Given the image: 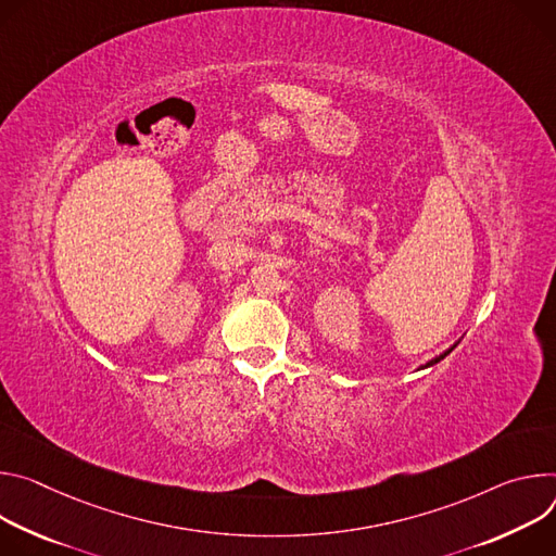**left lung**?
Wrapping results in <instances>:
<instances>
[{
	"label": "left lung",
	"instance_id": "left-lung-1",
	"mask_svg": "<svg viewBox=\"0 0 556 556\" xmlns=\"http://www.w3.org/2000/svg\"><path fill=\"white\" fill-rule=\"evenodd\" d=\"M453 349H455V346H453ZM453 349H448V351H444V353H442V355H438V357H433V359H430V362H428V364H426V366H433V364H438V362H440V359H444V357H446V355H448V353H451V351H453Z\"/></svg>",
	"mask_w": 556,
	"mask_h": 556
}]
</instances>
